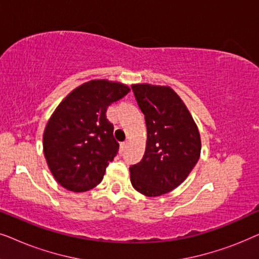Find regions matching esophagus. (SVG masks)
<instances>
[{
    "mask_svg": "<svg viewBox=\"0 0 259 259\" xmlns=\"http://www.w3.org/2000/svg\"><path fill=\"white\" fill-rule=\"evenodd\" d=\"M127 145H128V140H126V141H123V143H121V145H120V153L125 152V150L127 148Z\"/></svg>",
    "mask_w": 259,
    "mask_h": 259,
    "instance_id": "1",
    "label": "esophagus"
}]
</instances>
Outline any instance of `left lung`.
Segmentation results:
<instances>
[{
	"mask_svg": "<svg viewBox=\"0 0 259 259\" xmlns=\"http://www.w3.org/2000/svg\"><path fill=\"white\" fill-rule=\"evenodd\" d=\"M132 91L147 127L146 151L130 167L138 192L159 197L187 178L200 157V134L179 95L168 86L133 84Z\"/></svg>",
	"mask_w": 259,
	"mask_h": 259,
	"instance_id": "left-lung-1",
	"label": "left lung"
}]
</instances>
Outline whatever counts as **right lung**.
<instances>
[{
    "label": "right lung",
    "mask_w": 259,
    "mask_h": 259,
    "mask_svg": "<svg viewBox=\"0 0 259 259\" xmlns=\"http://www.w3.org/2000/svg\"><path fill=\"white\" fill-rule=\"evenodd\" d=\"M128 92L123 83L92 80L67 95L53 113L44 133V152L52 175L65 189L84 192L104 178L119 151L106 112Z\"/></svg>",
    "instance_id": "1"
}]
</instances>
